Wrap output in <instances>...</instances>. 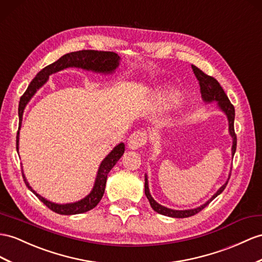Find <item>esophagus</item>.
I'll list each match as a JSON object with an SVG mask.
<instances>
[{
	"label": "esophagus",
	"mask_w": 262,
	"mask_h": 262,
	"mask_svg": "<svg viewBox=\"0 0 262 262\" xmlns=\"http://www.w3.org/2000/svg\"><path fill=\"white\" fill-rule=\"evenodd\" d=\"M147 134L144 130H137L133 133L128 138V147L130 149H138L140 147H144L147 143Z\"/></svg>",
	"instance_id": "obj_1"
}]
</instances>
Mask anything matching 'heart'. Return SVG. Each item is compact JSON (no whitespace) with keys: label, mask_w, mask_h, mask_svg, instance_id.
<instances>
[{"label":"heart","mask_w":262,"mask_h":262,"mask_svg":"<svg viewBox=\"0 0 262 262\" xmlns=\"http://www.w3.org/2000/svg\"><path fill=\"white\" fill-rule=\"evenodd\" d=\"M166 99H167V102L170 103V104L176 103L177 100H178V98H177V96L175 95V94H169V95L166 97Z\"/></svg>","instance_id":"obj_1"}]
</instances>
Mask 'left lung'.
<instances>
[{"label":"left lung","mask_w":262,"mask_h":262,"mask_svg":"<svg viewBox=\"0 0 262 262\" xmlns=\"http://www.w3.org/2000/svg\"><path fill=\"white\" fill-rule=\"evenodd\" d=\"M191 69H192V72H193V74H195V76L198 80L199 86H200L201 96H203L205 102L210 103V102H212V100H216V102H218V104H219L220 110H223L226 113V115L228 117V122H229V133L233 138L232 155H234V152H236V148H237V135H236V133H234V126H233L234 107L230 103L229 98H228L225 91L223 90V87L220 86V84L218 83V80L216 78L210 76V75H207L206 73H204L203 71L199 70L198 67H196L195 65H191ZM229 179H230V176H229V178H228V180H229ZM227 184H228V182L223 187H221V188L211 197V199L208 200L205 205L196 208V209H190V210H172V209H169V208H166L162 205L157 204L156 201L152 199V197L150 196V193H149L147 177H145V195H146L147 199L149 200V204H150L151 208L156 212H158L160 214H164V216L172 217V218H187V217L195 216L196 213H198L199 211L203 210L205 207L209 205L214 198H216L218 195H220V193L225 190Z\"/></svg>","instance_id":"8db88e82"}]
</instances>
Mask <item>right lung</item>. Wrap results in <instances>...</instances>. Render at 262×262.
<instances>
[{
	"label": "right lung",
	"instance_id": "right-lung-1",
	"mask_svg": "<svg viewBox=\"0 0 262 262\" xmlns=\"http://www.w3.org/2000/svg\"><path fill=\"white\" fill-rule=\"evenodd\" d=\"M118 62H119V56L114 52L83 50V51L72 52V53H69V54H65L61 58L57 59L56 62L48 65L46 67H44L41 72H38L37 75L32 79L28 90H26L25 93L21 96V99H19V104H18L19 124H18V130L16 135V150H18V134H19V128H21L22 116H23V111L25 108V106L29 103V100L32 98V96L34 95L35 92L46 82V80L49 79V76L51 74L62 71L66 69V67H80V69L89 70V71L91 70L94 72L111 73L118 66ZM124 150H125V145L123 143H120L108 154V155H107V157L103 160L102 164L99 166L96 182H95V185H94L92 192L89 196H86L84 199L74 204L57 205L54 203H51V201L44 199L31 188L29 183L26 182L23 171H22V176H23L25 185L28 186V188L31 189V191L34 192L37 196V198L52 211L59 214L83 213L93 209V208H95L100 201V199H102L105 191L107 175H108L111 169L118 162V159L123 156Z\"/></svg>",
	"mask_w": 262,
	"mask_h": 262
}]
</instances>
